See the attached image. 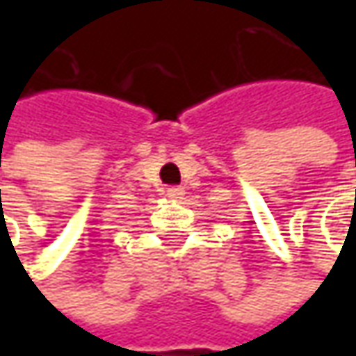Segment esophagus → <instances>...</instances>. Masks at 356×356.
I'll use <instances>...</instances> for the list:
<instances>
[{
  "label": "esophagus",
  "mask_w": 356,
  "mask_h": 356,
  "mask_svg": "<svg viewBox=\"0 0 356 356\" xmlns=\"http://www.w3.org/2000/svg\"><path fill=\"white\" fill-rule=\"evenodd\" d=\"M184 188H182V186H172V188H168V190H166V196H168V198L170 200H182L184 198Z\"/></svg>",
  "instance_id": "34e87169"
}]
</instances>
